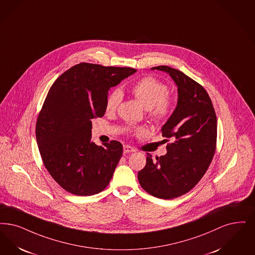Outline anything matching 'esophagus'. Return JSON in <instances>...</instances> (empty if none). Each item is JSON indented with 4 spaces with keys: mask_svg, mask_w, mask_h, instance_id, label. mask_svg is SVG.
<instances>
[{
    "mask_svg": "<svg viewBox=\"0 0 255 255\" xmlns=\"http://www.w3.org/2000/svg\"><path fill=\"white\" fill-rule=\"evenodd\" d=\"M132 152H134V149L131 146H129V145H124L123 146V153H132Z\"/></svg>",
    "mask_w": 255,
    "mask_h": 255,
    "instance_id": "obj_1",
    "label": "esophagus"
}]
</instances>
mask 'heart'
I'll return each mask as SVG.
<instances>
[{"label":"heart","instance_id":"1","mask_svg":"<svg viewBox=\"0 0 255 255\" xmlns=\"http://www.w3.org/2000/svg\"><path fill=\"white\" fill-rule=\"evenodd\" d=\"M132 96L147 110L149 119L154 123L166 120L172 112L173 100L168 96V86L164 82L147 76L135 82L131 88ZM123 101V92L120 89L113 90L106 100V111L114 112ZM136 132H144L143 128H138Z\"/></svg>","mask_w":255,"mask_h":255}]
</instances>
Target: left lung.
<instances>
[{
    "mask_svg": "<svg viewBox=\"0 0 255 255\" xmlns=\"http://www.w3.org/2000/svg\"><path fill=\"white\" fill-rule=\"evenodd\" d=\"M166 72L177 86V104L161 128L167 153L153 158L137 173L143 190L157 198L173 199L190 192L207 172L216 148L217 121L214 105L202 85L172 67Z\"/></svg>",
    "mask_w": 255,
    "mask_h": 255,
    "instance_id": "1",
    "label": "left lung"
}]
</instances>
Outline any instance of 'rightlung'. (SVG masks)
<instances>
[{
    "label": "right lung",
    "mask_w": 255,
    "mask_h": 255,
    "mask_svg": "<svg viewBox=\"0 0 255 255\" xmlns=\"http://www.w3.org/2000/svg\"><path fill=\"white\" fill-rule=\"evenodd\" d=\"M134 72L82 62L52 84L37 120L36 138L46 170L65 191L88 196L110 182L123 145L116 140L96 145L91 120L104 116L110 88Z\"/></svg>",
    "instance_id": "add662e5"
}]
</instances>
